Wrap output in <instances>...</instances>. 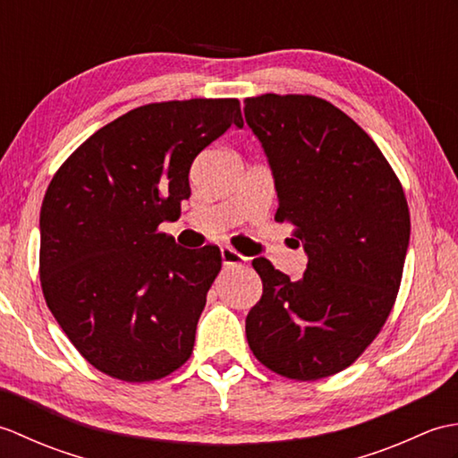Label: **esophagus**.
Segmentation results:
<instances>
[{
	"mask_svg": "<svg viewBox=\"0 0 458 458\" xmlns=\"http://www.w3.org/2000/svg\"><path fill=\"white\" fill-rule=\"evenodd\" d=\"M220 256H222V264L224 266H240V264H244V261L248 259V258H244L242 254H238V251L228 248V246L220 248Z\"/></svg>",
	"mask_w": 458,
	"mask_h": 458,
	"instance_id": "34e87169",
	"label": "esophagus"
}]
</instances>
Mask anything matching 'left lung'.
Wrapping results in <instances>:
<instances>
[{"label": "left lung", "instance_id": "left-lung-1", "mask_svg": "<svg viewBox=\"0 0 458 458\" xmlns=\"http://www.w3.org/2000/svg\"><path fill=\"white\" fill-rule=\"evenodd\" d=\"M244 115L274 177L277 222L295 226L303 279L256 258L264 293L246 317L261 364L291 379L350 366L394 307L410 246V208L377 145L315 96L246 98Z\"/></svg>", "mask_w": 458, "mask_h": 458}]
</instances>
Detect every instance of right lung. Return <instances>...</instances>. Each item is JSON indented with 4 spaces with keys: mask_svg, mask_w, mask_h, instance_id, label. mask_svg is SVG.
Instances as JSON below:
<instances>
[{
    "mask_svg": "<svg viewBox=\"0 0 458 458\" xmlns=\"http://www.w3.org/2000/svg\"><path fill=\"white\" fill-rule=\"evenodd\" d=\"M236 125L234 98L148 104L86 140L41 207V285L76 350L100 372L149 382L187 362L220 250L157 232L191 197L194 157Z\"/></svg>",
    "mask_w": 458,
    "mask_h": 458,
    "instance_id": "obj_1",
    "label": "right lung"
}]
</instances>
